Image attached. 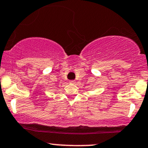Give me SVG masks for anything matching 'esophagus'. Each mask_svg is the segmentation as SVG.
<instances>
[{"label": "esophagus", "instance_id": "1", "mask_svg": "<svg viewBox=\"0 0 148 148\" xmlns=\"http://www.w3.org/2000/svg\"><path fill=\"white\" fill-rule=\"evenodd\" d=\"M74 82H74V80H70V81H69V83H70V84H74Z\"/></svg>", "mask_w": 148, "mask_h": 148}]
</instances>
